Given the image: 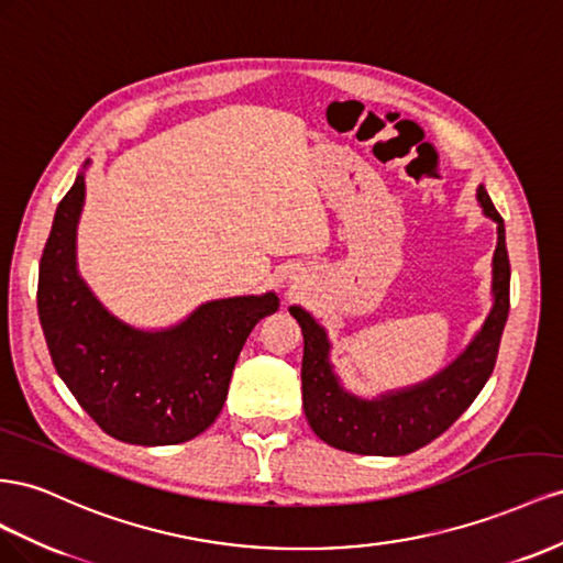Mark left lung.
I'll use <instances>...</instances> for the list:
<instances>
[{
    "label": "left lung",
    "instance_id": "8db88e82",
    "mask_svg": "<svg viewBox=\"0 0 563 563\" xmlns=\"http://www.w3.org/2000/svg\"><path fill=\"white\" fill-rule=\"evenodd\" d=\"M476 200L484 214L497 223L490 285L493 307L472 342L441 373L373 398L353 394L344 387L330 361L332 344L328 330L307 309L290 307L303 334V412L320 441L356 455H408L439 439L484 389L495 367L509 313V256L505 221L497 214L484 184L476 188Z\"/></svg>",
    "mask_w": 563,
    "mask_h": 563
}]
</instances>
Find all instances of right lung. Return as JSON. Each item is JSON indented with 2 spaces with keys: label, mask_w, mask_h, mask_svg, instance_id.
I'll use <instances>...</instances> for the list:
<instances>
[{
  "label": "right lung",
  "mask_w": 563,
  "mask_h": 563,
  "mask_svg": "<svg viewBox=\"0 0 563 563\" xmlns=\"http://www.w3.org/2000/svg\"><path fill=\"white\" fill-rule=\"evenodd\" d=\"M87 159L56 207L37 283V313L58 377L112 439L174 445L210 427L252 328L276 292L205 301L179 323L143 330L108 311L77 268Z\"/></svg>",
  "instance_id": "1"
}]
</instances>
